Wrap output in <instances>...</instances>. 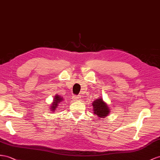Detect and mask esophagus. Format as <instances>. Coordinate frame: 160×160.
I'll return each instance as SVG.
<instances>
[{"mask_svg": "<svg viewBox=\"0 0 160 160\" xmlns=\"http://www.w3.org/2000/svg\"><path fill=\"white\" fill-rule=\"evenodd\" d=\"M73 100L75 101H78L81 100V96L80 95H78V96H73Z\"/></svg>", "mask_w": 160, "mask_h": 160, "instance_id": "1", "label": "esophagus"}]
</instances>
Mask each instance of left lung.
Listing matches in <instances>:
<instances>
[{"instance_id": "left-lung-1", "label": "left lung", "mask_w": 160, "mask_h": 160, "mask_svg": "<svg viewBox=\"0 0 160 160\" xmlns=\"http://www.w3.org/2000/svg\"><path fill=\"white\" fill-rule=\"evenodd\" d=\"M93 112L98 116V118L105 119L110 113V108L108 105L105 103L101 97H98V99L92 102Z\"/></svg>"}]
</instances>
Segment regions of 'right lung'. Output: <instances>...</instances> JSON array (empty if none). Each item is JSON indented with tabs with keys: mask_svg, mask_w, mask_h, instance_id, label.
I'll list each match as a JSON object with an SVG mask.
<instances>
[{
	"mask_svg": "<svg viewBox=\"0 0 160 160\" xmlns=\"http://www.w3.org/2000/svg\"><path fill=\"white\" fill-rule=\"evenodd\" d=\"M63 98L59 95H56L55 97H54V99H53V101L52 102V103L51 104V107H50V109L51 110L50 111L53 112V113H54L55 112V110L57 108V106H58L59 103H61V102H62L63 101Z\"/></svg>",
	"mask_w": 160,
	"mask_h": 160,
	"instance_id": "right-lung-1",
	"label": "right lung"
}]
</instances>
